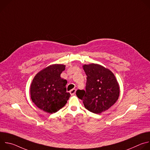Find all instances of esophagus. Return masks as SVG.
<instances>
[{
	"label": "esophagus",
	"mask_w": 150,
	"mask_h": 150,
	"mask_svg": "<svg viewBox=\"0 0 150 150\" xmlns=\"http://www.w3.org/2000/svg\"><path fill=\"white\" fill-rule=\"evenodd\" d=\"M76 89H75V88H74V89L71 90L70 91V93H71V94L72 96L74 95V94L76 93Z\"/></svg>",
	"instance_id": "obj_1"
}]
</instances>
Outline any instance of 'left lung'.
<instances>
[{
	"label": "left lung",
	"instance_id": "obj_1",
	"mask_svg": "<svg viewBox=\"0 0 150 150\" xmlns=\"http://www.w3.org/2000/svg\"><path fill=\"white\" fill-rule=\"evenodd\" d=\"M87 76L85 90L76 94L82 100L85 109L96 114L108 110L117 100L120 87L113 73L109 69L91 63L82 66Z\"/></svg>",
	"mask_w": 150,
	"mask_h": 150
}]
</instances>
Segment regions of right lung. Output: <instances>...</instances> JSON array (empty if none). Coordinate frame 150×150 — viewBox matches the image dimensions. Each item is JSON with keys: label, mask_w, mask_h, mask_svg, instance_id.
Masks as SVG:
<instances>
[{"label": "right lung", "mask_w": 150, "mask_h": 150, "mask_svg": "<svg viewBox=\"0 0 150 150\" xmlns=\"http://www.w3.org/2000/svg\"><path fill=\"white\" fill-rule=\"evenodd\" d=\"M65 65L54 64L42 69L34 76L30 87L31 98L39 109L54 113L66 104L70 97L67 92V81L60 74Z\"/></svg>", "instance_id": "add662e5"}]
</instances>
